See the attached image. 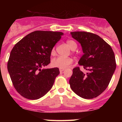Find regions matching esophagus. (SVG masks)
<instances>
[{"mask_svg":"<svg viewBox=\"0 0 122 122\" xmlns=\"http://www.w3.org/2000/svg\"><path fill=\"white\" fill-rule=\"evenodd\" d=\"M64 71V69H63V68H60V72H62V71Z\"/></svg>","mask_w":122,"mask_h":122,"instance_id":"esophagus-1","label":"esophagus"}]
</instances>
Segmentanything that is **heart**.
Instances as JSON below:
<instances>
[{
  "mask_svg": "<svg viewBox=\"0 0 122 122\" xmlns=\"http://www.w3.org/2000/svg\"><path fill=\"white\" fill-rule=\"evenodd\" d=\"M67 44L71 50H75L77 47V45L74 41L68 40ZM55 48H53L51 51V54H55ZM72 62V59L71 58H65L62 56H58L55 58L51 61V65L52 67L60 68H66Z\"/></svg>",
  "mask_w": 122,
  "mask_h": 122,
  "instance_id": "heart-1",
  "label": "heart"
}]
</instances>
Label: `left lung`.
I'll list each match as a JSON object with an SVG mask.
<instances>
[{"mask_svg": "<svg viewBox=\"0 0 122 122\" xmlns=\"http://www.w3.org/2000/svg\"><path fill=\"white\" fill-rule=\"evenodd\" d=\"M71 36L80 44L83 55L78 64L87 72L76 67L69 83L72 90L83 99H91L102 94L107 87L116 67L111 46L99 35L87 32H71Z\"/></svg>", "mask_w": 122, "mask_h": 122, "instance_id": "1", "label": "left lung"}]
</instances>
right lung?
I'll return each instance as SVG.
<instances>
[{"label": "right lung", "instance_id": "obj_1", "mask_svg": "<svg viewBox=\"0 0 122 122\" xmlns=\"http://www.w3.org/2000/svg\"><path fill=\"white\" fill-rule=\"evenodd\" d=\"M63 35L61 32L36 30L13 46L8 70L13 86L23 97L37 100L52 88L59 69L42 67L50 63L51 51Z\"/></svg>", "mask_w": 122, "mask_h": 122}]
</instances>
